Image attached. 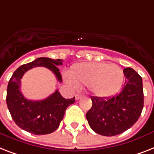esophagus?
I'll use <instances>...</instances> for the list:
<instances>
[{
  "mask_svg": "<svg viewBox=\"0 0 154 154\" xmlns=\"http://www.w3.org/2000/svg\"><path fill=\"white\" fill-rule=\"evenodd\" d=\"M81 97H82V95L81 94H76V96H75V97H76V100H80V99L81 98Z\"/></svg>",
  "mask_w": 154,
  "mask_h": 154,
  "instance_id": "1",
  "label": "esophagus"
}]
</instances>
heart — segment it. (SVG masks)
<instances>
[{
    "mask_svg": "<svg viewBox=\"0 0 154 154\" xmlns=\"http://www.w3.org/2000/svg\"><path fill=\"white\" fill-rule=\"evenodd\" d=\"M66 80L73 87L88 86L94 96L105 98L116 94L121 88L123 72L117 65L84 62L75 65Z\"/></svg>",
    "mask_w": 154,
    "mask_h": 154,
    "instance_id": "heart-1",
    "label": "heart"
}]
</instances>
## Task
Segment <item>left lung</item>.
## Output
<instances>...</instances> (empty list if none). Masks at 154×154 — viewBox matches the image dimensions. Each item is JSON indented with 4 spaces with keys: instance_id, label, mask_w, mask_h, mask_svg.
Returning a JSON list of instances; mask_svg holds the SVG:
<instances>
[{
    "instance_id": "left-lung-1",
    "label": "left lung",
    "mask_w": 154,
    "mask_h": 154,
    "mask_svg": "<svg viewBox=\"0 0 154 154\" xmlns=\"http://www.w3.org/2000/svg\"><path fill=\"white\" fill-rule=\"evenodd\" d=\"M125 83L112 97H91L92 106L86 113L90 127L103 136H115L131 128L141 116L144 105L142 80L132 68L123 69Z\"/></svg>"
}]
</instances>
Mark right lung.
<instances>
[{"instance_id":"obj_1","label":"right lung","mask_w":154,"mask_h":154,"mask_svg":"<svg viewBox=\"0 0 154 154\" xmlns=\"http://www.w3.org/2000/svg\"><path fill=\"white\" fill-rule=\"evenodd\" d=\"M62 59L38 57L22 65L13 73L7 88L6 103L12 119L21 129L36 135L52 133L59 127L66 108L75 102V97L63 98L58 90L45 100L38 101L27 100L20 91L23 74L37 66L49 69L54 73L57 81L62 82V75L57 66L62 65Z\"/></svg>"}]
</instances>
